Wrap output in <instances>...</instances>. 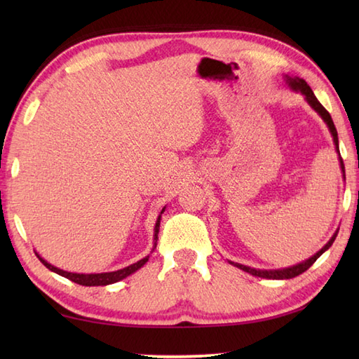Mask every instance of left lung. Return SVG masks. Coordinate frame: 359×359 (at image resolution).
<instances>
[{
  "instance_id": "1",
  "label": "left lung",
  "mask_w": 359,
  "mask_h": 359,
  "mask_svg": "<svg viewBox=\"0 0 359 359\" xmlns=\"http://www.w3.org/2000/svg\"><path fill=\"white\" fill-rule=\"evenodd\" d=\"M285 79H287L288 86L292 88L293 90H297V93H301L304 97H306L307 103H309V104L311 106V108H313V109L319 114V116H321V118L325 121L327 126H329V129H330L332 135H333V143H334V147H337V152H339L338 133H337V128H334V125H333V120H332V117H330V114L327 112V109L324 108V106L318 102V98L315 97L313 90H311V88L307 85V81H306V80H302V79H299V77H294V79H292V77H288V75H285ZM339 163H341L342 175H344V179H346L344 163H342V158H341V156H339ZM337 234H338V233H334V234L332 236V239H330L329 242H327L325 245H324L321 250H319L316 255H313V256H311L310 259H307V261H304V262H301V264L293 265V266H288V269H280V270H256V269H251V266L242 265V264H234V262H231V264L238 266V269L243 270V271H247V273H250V274H253V276L266 278V279H292V278L299 276V274H301V273H304L306 270H309L310 266L316 262V259H318L319 256H321L325 250H329V248L332 247V243L334 242V239H337Z\"/></svg>"
}]
</instances>
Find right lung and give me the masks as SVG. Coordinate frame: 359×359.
Returning <instances> with one entry per match:
<instances>
[{
    "label": "right lung",
    "instance_id": "obj_1",
    "mask_svg": "<svg viewBox=\"0 0 359 359\" xmlns=\"http://www.w3.org/2000/svg\"><path fill=\"white\" fill-rule=\"evenodd\" d=\"M165 211V208L160 211V216L157 217V222L154 226V241L157 242V234H158V228H160V217H162V212ZM154 248H156V243H154ZM38 256V253H35ZM38 259L43 262V265L46 269H49L50 271L60 274V276L67 278L69 280L75 282V284H80V285H86V287H95V285H109L114 284V282H118L121 279H125L129 274H133L134 271H137L139 269L148 262L149 256L140 259L139 262H135L129 266H125V269L117 270V271H109V273H90V274H80V273H71V271H65V270H60L57 266L50 265L49 262H46L41 256H38Z\"/></svg>",
    "mask_w": 359,
    "mask_h": 359
}]
</instances>
